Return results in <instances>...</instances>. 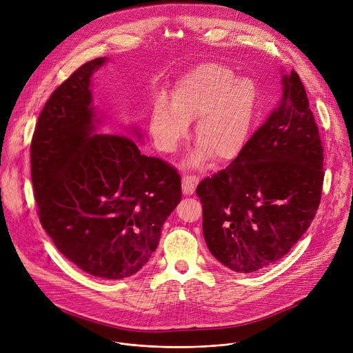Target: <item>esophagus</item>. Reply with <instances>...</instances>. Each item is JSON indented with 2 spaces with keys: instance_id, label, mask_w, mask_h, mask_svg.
<instances>
[{
  "instance_id": "34e87169",
  "label": "esophagus",
  "mask_w": 353,
  "mask_h": 353,
  "mask_svg": "<svg viewBox=\"0 0 353 353\" xmlns=\"http://www.w3.org/2000/svg\"><path fill=\"white\" fill-rule=\"evenodd\" d=\"M199 181L198 176L194 174H185L183 176V192L184 194H192L195 191V187Z\"/></svg>"
}]
</instances>
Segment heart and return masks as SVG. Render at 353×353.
Masks as SVG:
<instances>
[{
	"label": "heart",
	"mask_w": 353,
	"mask_h": 353,
	"mask_svg": "<svg viewBox=\"0 0 353 353\" xmlns=\"http://www.w3.org/2000/svg\"><path fill=\"white\" fill-rule=\"evenodd\" d=\"M260 103L259 88L248 78L236 75L222 64L204 63L174 83L170 105L158 99L149 117L157 146L173 152L184 138L188 121H195V138L201 142L192 155L199 163L211 155L219 162L234 159L245 145Z\"/></svg>",
	"instance_id": "b5f03b06"
}]
</instances>
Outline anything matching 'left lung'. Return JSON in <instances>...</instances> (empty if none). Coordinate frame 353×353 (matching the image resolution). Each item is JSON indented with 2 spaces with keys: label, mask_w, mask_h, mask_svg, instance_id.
<instances>
[{
  "label": "left lung",
  "mask_w": 353,
  "mask_h": 353,
  "mask_svg": "<svg viewBox=\"0 0 353 353\" xmlns=\"http://www.w3.org/2000/svg\"><path fill=\"white\" fill-rule=\"evenodd\" d=\"M323 143L299 74L226 168L196 185L211 254L234 272L265 268L313 222L324 181Z\"/></svg>",
  "instance_id": "1"
}]
</instances>
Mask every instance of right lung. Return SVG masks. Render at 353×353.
I'll return each instance as SVG.
<instances>
[{
    "mask_svg": "<svg viewBox=\"0 0 353 353\" xmlns=\"http://www.w3.org/2000/svg\"><path fill=\"white\" fill-rule=\"evenodd\" d=\"M106 59L85 63L46 102L30 143L40 223L60 253L106 279L138 272L181 199L168 162L145 157L123 134H93L90 77Z\"/></svg>",
    "mask_w": 353,
    "mask_h": 353,
    "instance_id": "right-lung-1",
    "label": "right lung"
}]
</instances>
